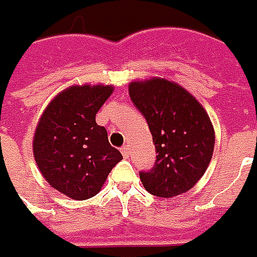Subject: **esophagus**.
Wrapping results in <instances>:
<instances>
[{
  "label": "esophagus",
  "mask_w": 257,
  "mask_h": 257,
  "mask_svg": "<svg viewBox=\"0 0 257 257\" xmlns=\"http://www.w3.org/2000/svg\"><path fill=\"white\" fill-rule=\"evenodd\" d=\"M120 152H121V155H123L124 158H128V155H130V148H128L127 145H124V147L120 148Z\"/></svg>",
  "instance_id": "34e87169"
}]
</instances>
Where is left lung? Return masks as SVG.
Instances as JSON below:
<instances>
[{"instance_id": "1", "label": "left lung", "mask_w": 257, "mask_h": 257, "mask_svg": "<svg viewBox=\"0 0 257 257\" xmlns=\"http://www.w3.org/2000/svg\"><path fill=\"white\" fill-rule=\"evenodd\" d=\"M128 92L152 134L156 161L140 173L144 188L159 198L191 190L206 172L214 130L206 110L181 85L166 79L133 81Z\"/></svg>"}]
</instances>
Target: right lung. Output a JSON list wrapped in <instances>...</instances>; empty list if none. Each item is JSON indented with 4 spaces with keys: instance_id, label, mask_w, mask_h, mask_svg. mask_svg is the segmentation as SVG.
<instances>
[{
    "instance_id": "1",
    "label": "right lung",
    "mask_w": 257,
    "mask_h": 257,
    "mask_svg": "<svg viewBox=\"0 0 257 257\" xmlns=\"http://www.w3.org/2000/svg\"><path fill=\"white\" fill-rule=\"evenodd\" d=\"M112 85H73L48 103L38 121L33 154L43 177L72 199L96 195L123 156L108 140L95 114Z\"/></svg>"
}]
</instances>
